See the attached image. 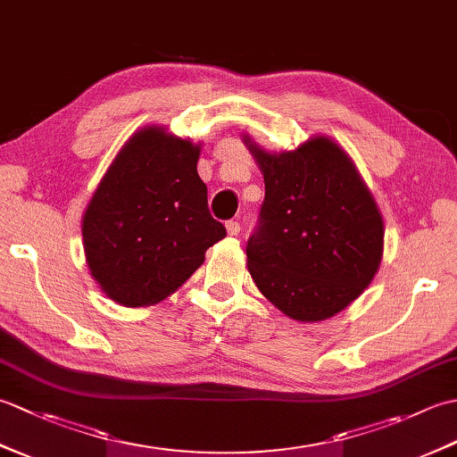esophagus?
<instances>
[{"label": "esophagus", "instance_id": "1", "mask_svg": "<svg viewBox=\"0 0 457 457\" xmlns=\"http://www.w3.org/2000/svg\"><path fill=\"white\" fill-rule=\"evenodd\" d=\"M226 229H228V234H229V236H237V234H239V229H241L239 221H236V220H229V221L226 223Z\"/></svg>", "mask_w": 457, "mask_h": 457}]
</instances>
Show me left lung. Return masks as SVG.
<instances>
[{
  "instance_id": "8db88e82",
  "label": "left lung",
  "mask_w": 457,
  "mask_h": 457,
  "mask_svg": "<svg viewBox=\"0 0 457 457\" xmlns=\"http://www.w3.org/2000/svg\"><path fill=\"white\" fill-rule=\"evenodd\" d=\"M265 179L247 269L270 304L296 322L342 312L371 285L385 226L371 190L339 145L314 135L269 153L244 135Z\"/></svg>"
}]
</instances>
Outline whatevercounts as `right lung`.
<instances>
[{"mask_svg": "<svg viewBox=\"0 0 457 457\" xmlns=\"http://www.w3.org/2000/svg\"><path fill=\"white\" fill-rule=\"evenodd\" d=\"M198 157L200 143L147 125L105 170L82 216V239L90 275L113 303H161L226 237L210 216Z\"/></svg>", "mask_w": 457, "mask_h": 457, "instance_id": "add662e5", "label": "right lung"}]
</instances>
